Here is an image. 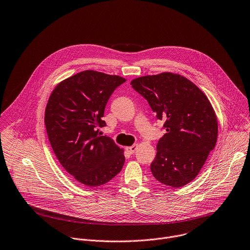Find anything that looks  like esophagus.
I'll return each mask as SVG.
<instances>
[{
	"label": "esophagus",
	"mask_w": 250,
	"mask_h": 250,
	"mask_svg": "<svg viewBox=\"0 0 250 250\" xmlns=\"http://www.w3.org/2000/svg\"><path fill=\"white\" fill-rule=\"evenodd\" d=\"M137 144H134V145H132V146H127V147H125V150H126V152H128L129 154H133L134 152H135V150L137 149Z\"/></svg>",
	"instance_id": "esophagus-1"
}]
</instances>
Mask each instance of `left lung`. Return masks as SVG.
I'll use <instances>...</instances> for the list:
<instances>
[{
  "label": "left lung",
  "instance_id": "left-lung-1",
  "mask_svg": "<svg viewBox=\"0 0 250 250\" xmlns=\"http://www.w3.org/2000/svg\"><path fill=\"white\" fill-rule=\"evenodd\" d=\"M131 87L164 120L167 130L157 143L151 164L154 178L180 188L193 181L215 148L218 122L207 96L187 77L162 72L134 78Z\"/></svg>",
  "mask_w": 250,
  "mask_h": 250
}]
</instances>
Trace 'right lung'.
I'll return each instance as SVG.
<instances>
[{"instance_id":"1","label":"right lung","mask_w":250,"mask_h":250,"mask_svg":"<svg viewBox=\"0 0 250 250\" xmlns=\"http://www.w3.org/2000/svg\"><path fill=\"white\" fill-rule=\"evenodd\" d=\"M125 80L80 71L61 81L49 97L44 121L53 151L63 169L86 187L105 185L124 167V149L98 127L106 125L102 118L107 102Z\"/></svg>"}]
</instances>
